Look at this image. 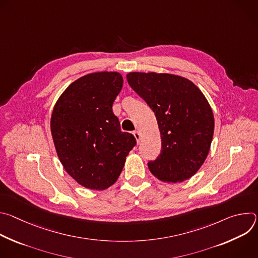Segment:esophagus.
Listing matches in <instances>:
<instances>
[{
  "mask_svg": "<svg viewBox=\"0 0 258 258\" xmlns=\"http://www.w3.org/2000/svg\"><path fill=\"white\" fill-rule=\"evenodd\" d=\"M134 136H135L137 142L139 143V142H140V139H141V134H140L138 131H135V132H134Z\"/></svg>",
  "mask_w": 258,
  "mask_h": 258,
  "instance_id": "esophagus-1",
  "label": "esophagus"
}]
</instances>
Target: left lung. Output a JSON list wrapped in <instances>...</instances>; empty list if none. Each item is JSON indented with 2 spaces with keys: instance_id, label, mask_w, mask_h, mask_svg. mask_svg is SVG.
I'll return each instance as SVG.
<instances>
[{
  "instance_id": "8db88e82",
  "label": "left lung",
  "mask_w": 258,
  "mask_h": 258,
  "mask_svg": "<svg viewBox=\"0 0 258 258\" xmlns=\"http://www.w3.org/2000/svg\"><path fill=\"white\" fill-rule=\"evenodd\" d=\"M131 88L155 113L161 152L148 167L158 179L183 181L205 161L213 137L214 118L202 92L189 80L169 73L131 72Z\"/></svg>"
}]
</instances>
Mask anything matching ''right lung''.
I'll return each instance as SVG.
<instances>
[{"label":"right lung","instance_id":"1","mask_svg":"<svg viewBox=\"0 0 258 258\" xmlns=\"http://www.w3.org/2000/svg\"><path fill=\"white\" fill-rule=\"evenodd\" d=\"M123 85L118 72H95L73 82L58 99L51 117L57 155L80 185L105 190L117 180L137 144L120 131L112 105Z\"/></svg>","mask_w":258,"mask_h":258}]
</instances>
